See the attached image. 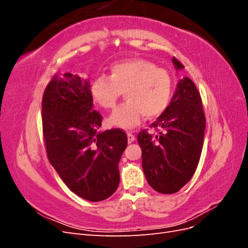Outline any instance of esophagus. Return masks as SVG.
Masks as SVG:
<instances>
[{
    "instance_id": "esophagus-1",
    "label": "esophagus",
    "mask_w": 248,
    "mask_h": 248,
    "mask_svg": "<svg viewBox=\"0 0 248 248\" xmlns=\"http://www.w3.org/2000/svg\"><path fill=\"white\" fill-rule=\"evenodd\" d=\"M127 139H128V142H129V144H131V142H133L134 140H136V137H134L132 133L128 132V133H127Z\"/></svg>"
}]
</instances>
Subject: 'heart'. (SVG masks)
<instances>
[{"instance_id": "heart-1", "label": "heart", "mask_w": 248, "mask_h": 248, "mask_svg": "<svg viewBox=\"0 0 248 248\" xmlns=\"http://www.w3.org/2000/svg\"><path fill=\"white\" fill-rule=\"evenodd\" d=\"M124 92L126 102L108 118L110 125L131 129L141 117L153 119L164 111L170 101V74L145 59H128L115 63L109 77H97L90 87L94 101L106 109L114 108Z\"/></svg>"}]
</instances>
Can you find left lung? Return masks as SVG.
<instances>
[{
    "label": "left lung",
    "instance_id": "obj_1",
    "mask_svg": "<svg viewBox=\"0 0 248 248\" xmlns=\"http://www.w3.org/2000/svg\"><path fill=\"white\" fill-rule=\"evenodd\" d=\"M177 70L184 66L171 59ZM206 118L200 92L188 78L180 79L170 106L138 134L142 170L149 185L164 194L179 191L197 170L204 142Z\"/></svg>",
    "mask_w": 248,
    "mask_h": 248
}]
</instances>
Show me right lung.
<instances>
[{"label": "right lung", "mask_w": 248, "mask_h": 248, "mask_svg": "<svg viewBox=\"0 0 248 248\" xmlns=\"http://www.w3.org/2000/svg\"><path fill=\"white\" fill-rule=\"evenodd\" d=\"M90 80L58 74L42 97V129L48 160L68 188L90 202L109 198L120 182L119 161L127 147L121 129L98 132Z\"/></svg>", "instance_id": "right-lung-1"}]
</instances>
